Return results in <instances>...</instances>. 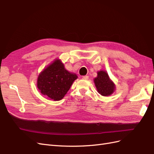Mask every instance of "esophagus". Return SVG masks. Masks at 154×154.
<instances>
[{"mask_svg":"<svg viewBox=\"0 0 154 154\" xmlns=\"http://www.w3.org/2000/svg\"><path fill=\"white\" fill-rule=\"evenodd\" d=\"M82 79H83V80H88V76H83V77H82Z\"/></svg>","mask_w":154,"mask_h":154,"instance_id":"1","label":"esophagus"}]
</instances>
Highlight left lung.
<instances>
[{
  "mask_svg": "<svg viewBox=\"0 0 154 154\" xmlns=\"http://www.w3.org/2000/svg\"><path fill=\"white\" fill-rule=\"evenodd\" d=\"M97 76L94 78V82L98 93L103 96H109L114 92L116 86L109 75L105 71L97 72Z\"/></svg>",
  "mask_w": 154,
  "mask_h": 154,
  "instance_id": "1",
  "label": "left lung"
}]
</instances>
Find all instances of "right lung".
Segmentation results:
<instances>
[{
	"label": "right lung",
	"instance_id": "obj_1",
	"mask_svg": "<svg viewBox=\"0 0 154 154\" xmlns=\"http://www.w3.org/2000/svg\"><path fill=\"white\" fill-rule=\"evenodd\" d=\"M78 76L65 69L59 59L42 71L37 79V87L43 95L54 101L62 100Z\"/></svg>",
	"mask_w": 154,
	"mask_h": 154
}]
</instances>
